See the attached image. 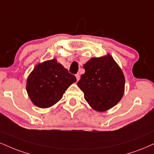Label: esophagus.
<instances>
[{"instance_id":"1","label":"esophagus","mask_w":154,"mask_h":154,"mask_svg":"<svg viewBox=\"0 0 154 154\" xmlns=\"http://www.w3.org/2000/svg\"><path fill=\"white\" fill-rule=\"evenodd\" d=\"M75 77H76V79H77V81H79V79H80V74H79V73H77V74H75Z\"/></svg>"}]
</instances>
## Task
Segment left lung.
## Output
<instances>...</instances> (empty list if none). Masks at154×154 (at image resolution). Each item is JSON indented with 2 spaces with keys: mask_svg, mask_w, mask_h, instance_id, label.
<instances>
[{
  "mask_svg": "<svg viewBox=\"0 0 154 154\" xmlns=\"http://www.w3.org/2000/svg\"><path fill=\"white\" fill-rule=\"evenodd\" d=\"M85 73L77 85L88 103L97 111H106L120 101L123 96L125 78L111 55L92 58L83 65Z\"/></svg>",
  "mask_w": 154,
  "mask_h": 154,
  "instance_id": "left-lung-1",
  "label": "left lung"
}]
</instances>
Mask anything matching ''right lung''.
Listing matches in <instances>:
<instances>
[{"label": "right lung", "instance_id": "add662e5", "mask_svg": "<svg viewBox=\"0 0 154 154\" xmlns=\"http://www.w3.org/2000/svg\"><path fill=\"white\" fill-rule=\"evenodd\" d=\"M76 78L56 59L38 64L30 73L26 91L34 105L46 109L59 101Z\"/></svg>", "mask_w": 154, "mask_h": 154}]
</instances>
